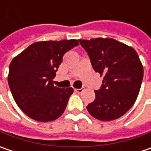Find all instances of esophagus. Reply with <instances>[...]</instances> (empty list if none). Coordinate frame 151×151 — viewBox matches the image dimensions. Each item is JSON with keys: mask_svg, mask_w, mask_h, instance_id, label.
<instances>
[{"mask_svg": "<svg viewBox=\"0 0 151 151\" xmlns=\"http://www.w3.org/2000/svg\"><path fill=\"white\" fill-rule=\"evenodd\" d=\"M83 91H84L83 88H81V89H75V91H76V93H81Z\"/></svg>", "mask_w": 151, "mask_h": 151, "instance_id": "1", "label": "esophagus"}]
</instances>
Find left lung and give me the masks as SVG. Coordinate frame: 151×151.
Segmentation results:
<instances>
[{
    "label": "left lung",
    "instance_id": "8db88e82",
    "mask_svg": "<svg viewBox=\"0 0 151 151\" xmlns=\"http://www.w3.org/2000/svg\"><path fill=\"white\" fill-rule=\"evenodd\" d=\"M91 65L103 76L96 98L86 107L92 117L111 121L122 117L134 105L142 83L144 69L134 48L111 38L79 39Z\"/></svg>",
    "mask_w": 151,
    "mask_h": 151
}]
</instances>
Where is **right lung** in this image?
Listing matches in <instances>:
<instances>
[{"label":"right lung","mask_w":151,"mask_h":151,"mask_svg":"<svg viewBox=\"0 0 151 151\" xmlns=\"http://www.w3.org/2000/svg\"><path fill=\"white\" fill-rule=\"evenodd\" d=\"M79 44L76 39L39 41L29 45L12 59L8 84L16 103L29 118L50 122L65 110L72 87L54 86L63 55Z\"/></svg>","instance_id":"right-lung-1"}]
</instances>
